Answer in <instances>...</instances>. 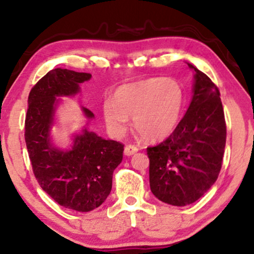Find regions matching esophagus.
Returning a JSON list of instances; mask_svg holds the SVG:
<instances>
[{"label":"esophagus","instance_id":"obj_1","mask_svg":"<svg viewBox=\"0 0 254 254\" xmlns=\"http://www.w3.org/2000/svg\"><path fill=\"white\" fill-rule=\"evenodd\" d=\"M136 152H138V148L134 146V145H127V146L124 147V154L127 155V157L134 154Z\"/></svg>","mask_w":254,"mask_h":254}]
</instances>
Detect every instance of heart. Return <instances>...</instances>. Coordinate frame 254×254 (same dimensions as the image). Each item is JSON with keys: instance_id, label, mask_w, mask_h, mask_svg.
I'll return each mask as SVG.
<instances>
[{"instance_id": "heart-1", "label": "heart", "mask_w": 254, "mask_h": 254, "mask_svg": "<svg viewBox=\"0 0 254 254\" xmlns=\"http://www.w3.org/2000/svg\"><path fill=\"white\" fill-rule=\"evenodd\" d=\"M185 106L181 84L172 77H153L123 84L103 104V118L111 136L121 138L129 129V117L144 139L162 140L180 123Z\"/></svg>"}]
</instances>
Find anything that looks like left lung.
I'll return each instance as SVG.
<instances>
[{
	"instance_id": "1",
	"label": "left lung",
	"mask_w": 254,
	"mask_h": 254,
	"mask_svg": "<svg viewBox=\"0 0 254 254\" xmlns=\"http://www.w3.org/2000/svg\"><path fill=\"white\" fill-rule=\"evenodd\" d=\"M187 65L194 72L187 113L166 140L147 147L151 191L177 207L194 203L215 184L226 140L218 88L194 65Z\"/></svg>"
}]
</instances>
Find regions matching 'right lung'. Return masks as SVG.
I'll return each instance as SVG.
<instances>
[{
  "mask_svg": "<svg viewBox=\"0 0 254 254\" xmlns=\"http://www.w3.org/2000/svg\"><path fill=\"white\" fill-rule=\"evenodd\" d=\"M90 77L89 73L65 68L50 70L30 92L25 117L26 148L39 186L58 204L80 212L92 211L106 201L124 151L123 144L88 130V123L73 134L68 148L53 143L51 131L62 102L58 97L74 96ZM81 110L88 122L93 120L89 109Z\"/></svg>",
  "mask_w": 254,
  "mask_h": 254,
  "instance_id": "obj_1",
  "label": "right lung"
}]
</instances>
